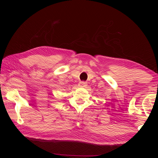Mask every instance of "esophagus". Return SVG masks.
Wrapping results in <instances>:
<instances>
[{"instance_id":"obj_1","label":"esophagus","mask_w":158,"mask_h":158,"mask_svg":"<svg viewBox=\"0 0 158 158\" xmlns=\"http://www.w3.org/2000/svg\"><path fill=\"white\" fill-rule=\"evenodd\" d=\"M87 85V82H80L79 83V86L80 88H85Z\"/></svg>"}]
</instances>
